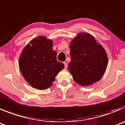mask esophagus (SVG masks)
Wrapping results in <instances>:
<instances>
[{"label":"esophagus","mask_w":125,"mask_h":125,"mask_svg":"<svg viewBox=\"0 0 125 125\" xmlns=\"http://www.w3.org/2000/svg\"><path fill=\"white\" fill-rule=\"evenodd\" d=\"M64 64L65 66V69H66L67 67V63L66 62H64Z\"/></svg>","instance_id":"34e87169"}]
</instances>
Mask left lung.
I'll return each instance as SVG.
<instances>
[{
	"instance_id": "left-lung-1",
	"label": "left lung",
	"mask_w": 125,
	"mask_h": 125,
	"mask_svg": "<svg viewBox=\"0 0 125 125\" xmlns=\"http://www.w3.org/2000/svg\"><path fill=\"white\" fill-rule=\"evenodd\" d=\"M71 61L69 71L81 86H89L101 79L108 65V57L104 47L93 36L81 32L71 42Z\"/></svg>"
}]
</instances>
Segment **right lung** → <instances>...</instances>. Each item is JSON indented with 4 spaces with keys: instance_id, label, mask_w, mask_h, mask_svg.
I'll return each mask as SVG.
<instances>
[{
    "instance_id": "right-lung-1",
    "label": "right lung",
    "mask_w": 125,
    "mask_h": 125,
    "mask_svg": "<svg viewBox=\"0 0 125 125\" xmlns=\"http://www.w3.org/2000/svg\"><path fill=\"white\" fill-rule=\"evenodd\" d=\"M53 42L46 36H38L25 46L19 57V68L25 81L38 90L52 85L57 74L64 65L57 61Z\"/></svg>"
}]
</instances>
